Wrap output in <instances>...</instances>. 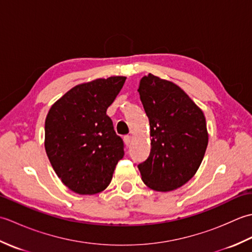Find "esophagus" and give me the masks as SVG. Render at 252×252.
Here are the masks:
<instances>
[{
	"instance_id": "1",
	"label": "esophagus",
	"mask_w": 252,
	"mask_h": 252,
	"mask_svg": "<svg viewBox=\"0 0 252 252\" xmlns=\"http://www.w3.org/2000/svg\"><path fill=\"white\" fill-rule=\"evenodd\" d=\"M123 140H125L126 145L129 146L130 144H131V142H132V136L131 135H126L125 137H123Z\"/></svg>"
}]
</instances>
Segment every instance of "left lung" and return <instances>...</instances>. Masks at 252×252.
<instances>
[{
  "instance_id": "left-lung-1",
  "label": "left lung",
  "mask_w": 252,
  "mask_h": 252,
  "mask_svg": "<svg viewBox=\"0 0 252 252\" xmlns=\"http://www.w3.org/2000/svg\"><path fill=\"white\" fill-rule=\"evenodd\" d=\"M137 91L152 137L149 157L138 164L142 180L154 190H174L196 174L205 156V115L179 85L152 73Z\"/></svg>"
}]
</instances>
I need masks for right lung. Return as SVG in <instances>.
<instances>
[{
	"label": "right lung",
	"mask_w": 252,
	"mask_h": 252,
	"mask_svg": "<svg viewBox=\"0 0 252 252\" xmlns=\"http://www.w3.org/2000/svg\"><path fill=\"white\" fill-rule=\"evenodd\" d=\"M126 79L115 76L78 84L46 116V155L58 178L77 194L94 195L107 189L125 155L106 111Z\"/></svg>",
	"instance_id": "right-lung-1"
}]
</instances>
